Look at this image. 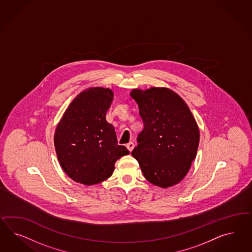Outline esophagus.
<instances>
[{
  "label": "esophagus",
  "instance_id": "1",
  "mask_svg": "<svg viewBox=\"0 0 252 252\" xmlns=\"http://www.w3.org/2000/svg\"><path fill=\"white\" fill-rule=\"evenodd\" d=\"M134 147H135V145H134V143H133V142H129V143H127V144H126V148L128 149V151H129L130 153L133 151Z\"/></svg>",
  "mask_w": 252,
  "mask_h": 252
}]
</instances>
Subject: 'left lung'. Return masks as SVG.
I'll return each instance as SVG.
<instances>
[{"label":"left lung","mask_w":252,"mask_h":252,"mask_svg":"<svg viewBox=\"0 0 252 252\" xmlns=\"http://www.w3.org/2000/svg\"><path fill=\"white\" fill-rule=\"evenodd\" d=\"M144 128L137 136L132 155L146 179L160 188L179 183L195 159L198 125L189 108L176 92L165 88L133 90Z\"/></svg>","instance_id":"8db88e82"}]
</instances>
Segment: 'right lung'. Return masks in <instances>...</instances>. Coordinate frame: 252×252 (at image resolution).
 <instances>
[{"label":"right lung","instance_id":"right-lung-1","mask_svg":"<svg viewBox=\"0 0 252 252\" xmlns=\"http://www.w3.org/2000/svg\"><path fill=\"white\" fill-rule=\"evenodd\" d=\"M110 89L91 88L71 102L54 134L59 162L77 183L94 185L112 176L116 160L129 154L118 145L115 127L106 121L113 101Z\"/></svg>","mask_w":252,"mask_h":252}]
</instances>
